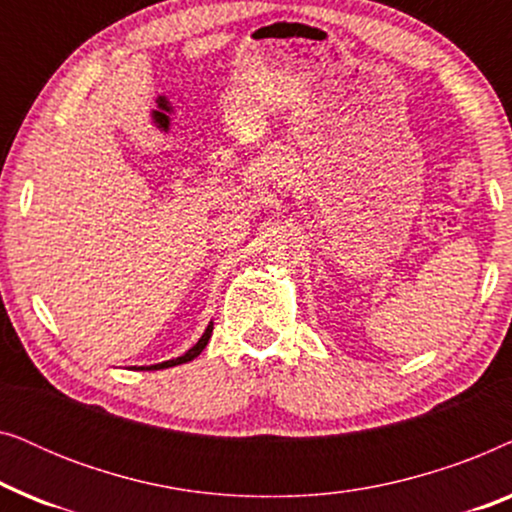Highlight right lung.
Returning <instances> with one entry per match:
<instances>
[{"label":"right lung","instance_id":"add662e5","mask_svg":"<svg viewBox=\"0 0 512 512\" xmlns=\"http://www.w3.org/2000/svg\"><path fill=\"white\" fill-rule=\"evenodd\" d=\"M212 328H214V324H209L207 328H205V333H202V338L195 342V345L188 349V352L184 354V356H177V359H172V361H163V363H156V366H149V368H144V370H160V368H172V366H179V363H188V361H193L195 356H198L202 349L207 347V342H209V338H212Z\"/></svg>","mask_w":512,"mask_h":512}]
</instances>
